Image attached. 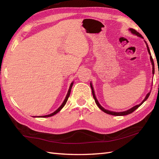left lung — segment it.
<instances>
[{
  "instance_id": "left-lung-1",
  "label": "left lung",
  "mask_w": 159,
  "mask_h": 159,
  "mask_svg": "<svg viewBox=\"0 0 159 159\" xmlns=\"http://www.w3.org/2000/svg\"><path fill=\"white\" fill-rule=\"evenodd\" d=\"M129 31H130V32H131L132 33H133V34L135 35H137V36H138V37H139V38H143V36L141 35L139 33H138V32L136 31V30H134V29H130ZM146 46H147V48H148V52H149L150 55V61H151V62H152V74H154V61H153L152 57V56H151V53H150V51L149 47H148V45L147 44V43H146ZM90 86H91V88H92V90L93 97L94 100H95V102H96V104L98 105V107L100 108V109L101 110H102V111H104V113H107V114H109V115H112V116H126V115H128V114H130V113H133V111H134L137 109H138V108H139V107L141 105V104H142L145 102V101H146V100L148 98V97H149L150 94V92L149 93H148L147 94L146 98H145L144 100L142 101V102H141L139 104H137V105L133 107V108H131V109H128V110H127V111H123V112H114V111H109V110H107V109H104V108L100 105V103L98 102V100L96 99V96H95V93H94V91H93V86H92V83H90Z\"/></svg>"
}]
</instances>
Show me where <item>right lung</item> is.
<instances>
[{"instance_id":"right-lung-1","label":"right lung","mask_w":159,"mask_h":159,"mask_svg":"<svg viewBox=\"0 0 159 159\" xmlns=\"http://www.w3.org/2000/svg\"><path fill=\"white\" fill-rule=\"evenodd\" d=\"M72 85H73V82L71 83V85H70V88H69V90H68V92H67V95H66V98H65V100H64V101L63 102V103H62V104L61 105L58 109H57L55 112H53L52 113H51V114H50V115H47V116H42V117H51V116H54V115H55V114H57V113L58 112H59V111L62 109V108L65 106V104H66V102H67V99H68V98H69V96H70V92H71V89H72ZM39 117H40L39 116Z\"/></svg>"}]
</instances>
